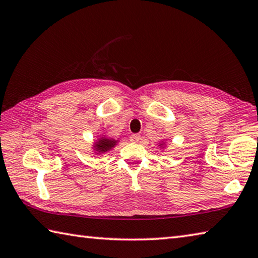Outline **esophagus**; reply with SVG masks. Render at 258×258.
<instances>
[{"label": "esophagus", "instance_id": "obj_1", "mask_svg": "<svg viewBox=\"0 0 258 258\" xmlns=\"http://www.w3.org/2000/svg\"><path fill=\"white\" fill-rule=\"evenodd\" d=\"M140 139H141V137H140L139 134H132L130 137V141L133 142V143H138L140 141Z\"/></svg>", "mask_w": 258, "mask_h": 258}]
</instances>
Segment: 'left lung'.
Returning a JSON list of instances; mask_svg holds the SVG:
<instances>
[{
  "mask_svg": "<svg viewBox=\"0 0 258 258\" xmlns=\"http://www.w3.org/2000/svg\"><path fill=\"white\" fill-rule=\"evenodd\" d=\"M159 147H160V148H165L166 147V142H160V143H159Z\"/></svg>",
  "mask_w": 258,
  "mask_h": 258,
  "instance_id": "obj_1",
  "label": "left lung"
}]
</instances>
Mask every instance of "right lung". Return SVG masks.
I'll return each instance as SVG.
<instances>
[{
    "mask_svg": "<svg viewBox=\"0 0 258 258\" xmlns=\"http://www.w3.org/2000/svg\"><path fill=\"white\" fill-rule=\"evenodd\" d=\"M117 143H118V140L104 137V135H102V137L98 138L96 140V142L93 143V153L104 154L105 152H108L114 147H116Z\"/></svg>",
    "mask_w": 258,
    "mask_h": 258,
    "instance_id": "add662e5",
    "label": "right lung"
}]
</instances>
